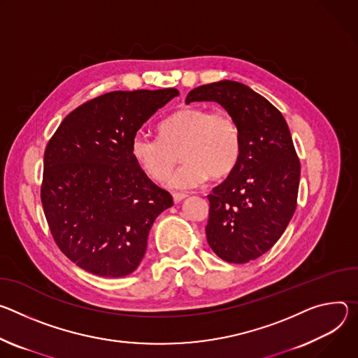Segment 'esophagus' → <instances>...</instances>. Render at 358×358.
Returning a JSON list of instances; mask_svg holds the SVG:
<instances>
[{
	"label": "esophagus",
	"mask_w": 358,
	"mask_h": 358,
	"mask_svg": "<svg viewBox=\"0 0 358 358\" xmlns=\"http://www.w3.org/2000/svg\"><path fill=\"white\" fill-rule=\"evenodd\" d=\"M172 196H173V202H175V203H179V202H182L183 199H186V197H187V194H185V193H178V192H175Z\"/></svg>",
	"instance_id": "34e87169"
}]
</instances>
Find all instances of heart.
<instances>
[{
  "instance_id": "obj_1",
  "label": "heart",
  "mask_w": 358,
  "mask_h": 358,
  "mask_svg": "<svg viewBox=\"0 0 358 358\" xmlns=\"http://www.w3.org/2000/svg\"><path fill=\"white\" fill-rule=\"evenodd\" d=\"M157 132L159 138L136 135L131 153L141 169L157 182L169 176L180 153L183 164L169 179L173 189L197 187L209 176L224 178L241 159V128L227 112L185 106L165 117Z\"/></svg>"
}]
</instances>
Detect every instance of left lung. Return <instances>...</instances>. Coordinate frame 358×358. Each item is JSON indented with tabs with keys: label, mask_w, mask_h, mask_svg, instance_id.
I'll return each instance as SVG.
<instances>
[{
	"label": "left lung",
	"mask_w": 358,
	"mask_h": 358,
	"mask_svg": "<svg viewBox=\"0 0 358 358\" xmlns=\"http://www.w3.org/2000/svg\"><path fill=\"white\" fill-rule=\"evenodd\" d=\"M212 101L239 124L242 153L208 196L206 239L224 262L248 263L280 239L296 206L300 162L282 112L245 84L219 81L192 90L186 103Z\"/></svg>",
	"instance_id": "1"
}]
</instances>
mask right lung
Instances as JSON below:
<instances>
[{"instance_id":"obj_1","label":"right lung","mask_w":358,"mask_h":358,"mask_svg":"<svg viewBox=\"0 0 358 358\" xmlns=\"http://www.w3.org/2000/svg\"><path fill=\"white\" fill-rule=\"evenodd\" d=\"M175 88L113 91L72 110L44 155L41 201L52 237L78 267L124 277L142 262L155 219L173 205L131 153L148 119Z\"/></svg>"}]
</instances>
